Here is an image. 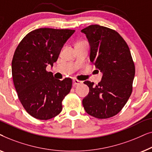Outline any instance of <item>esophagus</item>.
<instances>
[{"label": "esophagus", "instance_id": "obj_1", "mask_svg": "<svg viewBox=\"0 0 152 152\" xmlns=\"http://www.w3.org/2000/svg\"><path fill=\"white\" fill-rule=\"evenodd\" d=\"M72 83H73V86H76L77 85L82 84V82H81V81H79L77 80H73V81H72Z\"/></svg>", "mask_w": 152, "mask_h": 152}]
</instances>
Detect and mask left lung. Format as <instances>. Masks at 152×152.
Segmentation results:
<instances>
[{
    "label": "left lung",
    "instance_id": "left-lung-1",
    "mask_svg": "<svg viewBox=\"0 0 152 152\" xmlns=\"http://www.w3.org/2000/svg\"><path fill=\"white\" fill-rule=\"evenodd\" d=\"M81 32L90 45V61L102 73L98 84L85 81L89 93L82 104L89 115L99 119L115 115L132 92L135 66L123 38L111 29L91 25Z\"/></svg>",
    "mask_w": 152,
    "mask_h": 152
}]
</instances>
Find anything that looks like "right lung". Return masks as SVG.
<instances>
[{
    "label": "right lung",
    "instance_id": "right-lung-1",
    "mask_svg": "<svg viewBox=\"0 0 152 152\" xmlns=\"http://www.w3.org/2000/svg\"><path fill=\"white\" fill-rule=\"evenodd\" d=\"M75 31L37 29L22 39L14 52L12 62L14 86L23 107L37 119L49 120L61 113L62 100L72 88L71 79L57 80L45 69L48 64L53 66Z\"/></svg>",
    "mask_w": 152,
    "mask_h": 152
}]
</instances>
